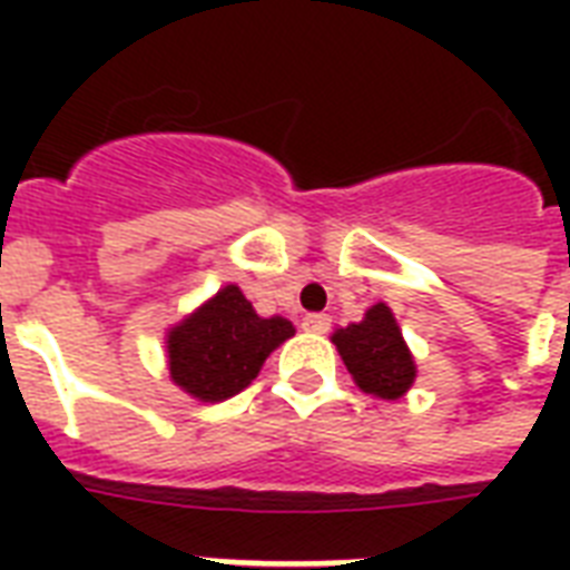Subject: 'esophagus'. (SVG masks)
I'll list each match as a JSON object with an SVG mask.
<instances>
[{"label":"esophagus","mask_w":570,"mask_h":570,"mask_svg":"<svg viewBox=\"0 0 570 570\" xmlns=\"http://www.w3.org/2000/svg\"><path fill=\"white\" fill-rule=\"evenodd\" d=\"M322 295H304V311H307V316H316V313H322Z\"/></svg>","instance_id":"esophagus-1"}]
</instances>
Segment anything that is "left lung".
<instances>
[{
  "label": "left lung",
  "instance_id": "obj_1",
  "mask_svg": "<svg viewBox=\"0 0 570 570\" xmlns=\"http://www.w3.org/2000/svg\"><path fill=\"white\" fill-rule=\"evenodd\" d=\"M293 334V322L259 316L239 286L224 284L165 331L168 375L197 402H224L248 387Z\"/></svg>",
  "mask_w": 570,
  "mask_h": 570
}]
</instances>
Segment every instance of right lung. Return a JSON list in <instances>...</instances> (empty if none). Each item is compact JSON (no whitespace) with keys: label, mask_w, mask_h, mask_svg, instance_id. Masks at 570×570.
<instances>
[{"label":"right lung","mask_w":570,"mask_h":570,"mask_svg":"<svg viewBox=\"0 0 570 570\" xmlns=\"http://www.w3.org/2000/svg\"><path fill=\"white\" fill-rule=\"evenodd\" d=\"M331 340L357 387L370 396L402 399L414 387V355L402 337L396 316L384 302L373 304L361 322L334 331Z\"/></svg>","instance_id":"right-lung-1"}]
</instances>
